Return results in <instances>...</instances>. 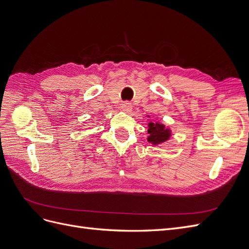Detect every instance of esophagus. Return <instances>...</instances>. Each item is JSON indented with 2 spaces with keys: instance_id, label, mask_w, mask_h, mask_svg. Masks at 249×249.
<instances>
[{
  "instance_id": "1",
  "label": "esophagus",
  "mask_w": 249,
  "mask_h": 249,
  "mask_svg": "<svg viewBox=\"0 0 249 249\" xmlns=\"http://www.w3.org/2000/svg\"><path fill=\"white\" fill-rule=\"evenodd\" d=\"M132 108H133L132 104L129 103V102H125V103H124V104L122 105V110L124 111V112H127V113L131 112V111H132Z\"/></svg>"
}]
</instances>
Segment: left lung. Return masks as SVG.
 <instances>
[{
	"label": "left lung",
	"mask_w": 249,
	"mask_h": 249,
	"mask_svg": "<svg viewBox=\"0 0 249 249\" xmlns=\"http://www.w3.org/2000/svg\"><path fill=\"white\" fill-rule=\"evenodd\" d=\"M147 133H148L147 141L149 143H152L153 145L162 144V143L169 140L171 136V130L161 123L150 122L148 124Z\"/></svg>",
	"instance_id": "left-lung-1"
}]
</instances>
